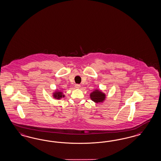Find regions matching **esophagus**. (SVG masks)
<instances>
[{
    "label": "esophagus",
    "mask_w": 161,
    "mask_h": 161,
    "mask_svg": "<svg viewBox=\"0 0 161 161\" xmlns=\"http://www.w3.org/2000/svg\"><path fill=\"white\" fill-rule=\"evenodd\" d=\"M80 87H81V86H80V84H76V85L75 86V89H80Z\"/></svg>",
    "instance_id": "1"
}]
</instances>
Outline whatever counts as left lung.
Wrapping results in <instances>:
<instances>
[{
    "mask_svg": "<svg viewBox=\"0 0 161 161\" xmlns=\"http://www.w3.org/2000/svg\"><path fill=\"white\" fill-rule=\"evenodd\" d=\"M91 100L95 103H102L106 99V94L99 89H95L90 94Z\"/></svg>",
    "mask_w": 161,
    "mask_h": 161,
    "instance_id": "left-lung-1",
    "label": "left lung"
}]
</instances>
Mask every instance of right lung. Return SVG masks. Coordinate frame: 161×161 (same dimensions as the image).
I'll use <instances>...</instances> for the list:
<instances>
[{
  "label": "right lung",
  "mask_w": 161,
  "mask_h": 161,
  "mask_svg": "<svg viewBox=\"0 0 161 161\" xmlns=\"http://www.w3.org/2000/svg\"><path fill=\"white\" fill-rule=\"evenodd\" d=\"M53 97L54 99L59 100L61 99L62 98L65 97V95L63 93V92H62V90H59L58 89H56L55 91L53 93Z\"/></svg>",
  "instance_id": "right-lung-1"
}]
</instances>
